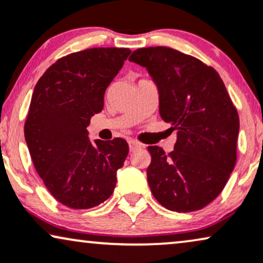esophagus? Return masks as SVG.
<instances>
[{"mask_svg":"<svg viewBox=\"0 0 263 263\" xmlns=\"http://www.w3.org/2000/svg\"><path fill=\"white\" fill-rule=\"evenodd\" d=\"M128 144H129V149H130V152L135 151L136 148L141 147V144H140V142L136 141V140H129Z\"/></svg>","mask_w":263,"mask_h":263,"instance_id":"34e87169","label":"esophagus"}]
</instances>
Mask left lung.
Instances as JSON below:
<instances>
[{
    "label": "left lung",
    "instance_id": "8db88e82",
    "mask_svg": "<svg viewBox=\"0 0 263 263\" xmlns=\"http://www.w3.org/2000/svg\"><path fill=\"white\" fill-rule=\"evenodd\" d=\"M147 69L159 91V115L177 130L168 155L148 146L147 181L168 210L203 209L222 192L237 161L239 116L214 67L168 47H148L129 58Z\"/></svg>",
    "mask_w": 263,
    "mask_h": 263
}]
</instances>
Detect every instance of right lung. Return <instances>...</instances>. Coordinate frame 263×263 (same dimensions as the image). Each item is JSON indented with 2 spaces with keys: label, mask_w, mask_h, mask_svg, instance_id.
<instances>
[{
  "label": "right lung",
  "mask_w": 263,
  "mask_h": 263,
  "mask_svg": "<svg viewBox=\"0 0 263 263\" xmlns=\"http://www.w3.org/2000/svg\"><path fill=\"white\" fill-rule=\"evenodd\" d=\"M90 48L60 58L37 82L24 134L36 172L50 194L72 209H90L114 192L127 141L95 140L87 127L104 107L105 90L130 54Z\"/></svg>",
  "instance_id": "right-lung-1"
}]
</instances>
